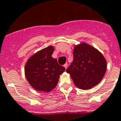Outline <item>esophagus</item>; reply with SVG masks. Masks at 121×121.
Wrapping results in <instances>:
<instances>
[{
    "mask_svg": "<svg viewBox=\"0 0 121 121\" xmlns=\"http://www.w3.org/2000/svg\"><path fill=\"white\" fill-rule=\"evenodd\" d=\"M68 63H65V65H64V67L65 68V69H66L67 68H68Z\"/></svg>",
    "mask_w": 121,
    "mask_h": 121,
    "instance_id": "esophagus-1",
    "label": "esophagus"
}]
</instances>
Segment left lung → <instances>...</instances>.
I'll list each match as a JSON object with an SVG mask.
<instances>
[{
  "instance_id": "obj_1",
  "label": "left lung",
  "mask_w": 121,
  "mask_h": 121,
  "mask_svg": "<svg viewBox=\"0 0 121 121\" xmlns=\"http://www.w3.org/2000/svg\"><path fill=\"white\" fill-rule=\"evenodd\" d=\"M73 57L66 72L71 75L76 87L88 90L101 82L106 73L107 63L99 50L82 42L74 46Z\"/></svg>"
}]
</instances>
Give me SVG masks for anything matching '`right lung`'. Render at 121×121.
<instances>
[{
  "label": "right lung",
  "instance_id": "obj_1",
  "mask_svg": "<svg viewBox=\"0 0 121 121\" xmlns=\"http://www.w3.org/2000/svg\"><path fill=\"white\" fill-rule=\"evenodd\" d=\"M54 47L48 46L35 53L28 58L24 74L29 84L37 91L48 92L55 89L60 76L65 68L59 65L52 56Z\"/></svg>",
  "mask_w": 121,
  "mask_h": 121
}]
</instances>
